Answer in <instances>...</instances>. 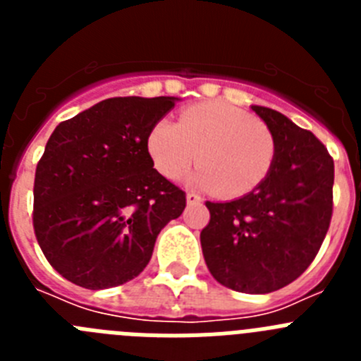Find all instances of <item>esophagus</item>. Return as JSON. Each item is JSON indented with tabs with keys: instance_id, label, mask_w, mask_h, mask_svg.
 Instances as JSON below:
<instances>
[{
	"instance_id": "1",
	"label": "esophagus",
	"mask_w": 361,
	"mask_h": 361,
	"mask_svg": "<svg viewBox=\"0 0 361 361\" xmlns=\"http://www.w3.org/2000/svg\"><path fill=\"white\" fill-rule=\"evenodd\" d=\"M186 202L190 204V206H193V204H202V197L197 195V193H193V191H188Z\"/></svg>"
}]
</instances>
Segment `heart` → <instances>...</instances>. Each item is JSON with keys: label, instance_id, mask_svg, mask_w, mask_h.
Listing matches in <instances>:
<instances>
[{"label": "heart", "instance_id": "obj_1", "mask_svg": "<svg viewBox=\"0 0 361 361\" xmlns=\"http://www.w3.org/2000/svg\"><path fill=\"white\" fill-rule=\"evenodd\" d=\"M148 153L164 177L177 178L199 162L191 180L224 197L251 193L267 178L276 142L266 124L220 103L193 104L177 124L159 121L148 135Z\"/></svg>", "mask_w": 361, "mask_h": 361}]
</instances>
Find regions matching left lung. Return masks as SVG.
Masks as SVG:
<instances>
[{"mask_svg":"<svg viewBox=\"0 0 361 361\" xmlns=\"http://www.w3.org/2000/svg\"><path fill=\"white\" fill-rule=\"evenodd\" d=\"M276 142L273 170L257 190L206 202L200 245L216 282L266 295L298 279L314 260L333 215L334 162L307 130L266 106H251Z\"/></svg>","mask_w":361,"mask_h":361,"instance_id":"1","label":"left lung"}]
</instances>
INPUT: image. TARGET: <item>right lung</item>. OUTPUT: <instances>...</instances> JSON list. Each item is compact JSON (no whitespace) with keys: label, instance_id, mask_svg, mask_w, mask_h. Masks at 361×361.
<instances>
[{"label":"right lung","instance_id":"right-lung-1","mask_svg":"<svg viewBox=\"0 0 361 361\" xmlns=\"http://www.w3.org/2000/svg\"><path fill=\"white\" fill-rule=\"evenodd\" d=\"M178 97H111L56 126L34 180V231L50 266L86 289L135 279L186 208L148 153Z\"/></svg>","mask_w":361,"mask_h":361}]
</instances>
